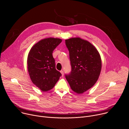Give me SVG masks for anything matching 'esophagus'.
I'll return each mask as SVG.
<instances>
[{"label":"esophagus","mask_w":129,"mask_h":129,"mask_svg":"<svg viewBox=\"0 0 129 129\" xmlns=\"http://www.w3.org/2000/svg\"><path fill=\"white\" fill-rule=\"evenodd\" d=\"M60 72L61 73V74H62V76L63 77V76H64V71H63V70H61V71H60Z\"/></svg>","instance_id":"esophagus-1"}]
</instances>
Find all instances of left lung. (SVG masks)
I'll list each match as a JSON object with an SVG mask.
<instances>
[{
    "instance_id": "8db88e82",
    "label": "left lung",
    "mask_w": 129,
    "mask_h": 129,
    "mask_svg": "<svg viewBox=\"0 0 129 129\" xmlns=\"http://www.w3.org/2000/svg\"><path fill=\"white\" fill-rule=\"evenodd\" d=\"M69 50L71 71L65 77L71 89L82 94L97 82L102 68L100 54L91 43L80 38L65 40Z\"/></svg>"
}]
</instances>
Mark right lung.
I'll return each mask as SVG.
<instances>
[{
    "mask_svg": "<svg viewBox=\"0 0 129 129\" xmlns=\"http://www.w3.org/2000/svg\"><path fill=\"white\" fill-rule=\"evenodd\" d=\"M59 38H47L36 43L27 57V69L33 84L42 91L52 89L62 76L56 70L52 52L62 42Z\"/></svg>",
    "mask_w": 129,
    "mask_h": 129,
    "instance_id": "1",
    "label": "right lung"
}]
</instances>
